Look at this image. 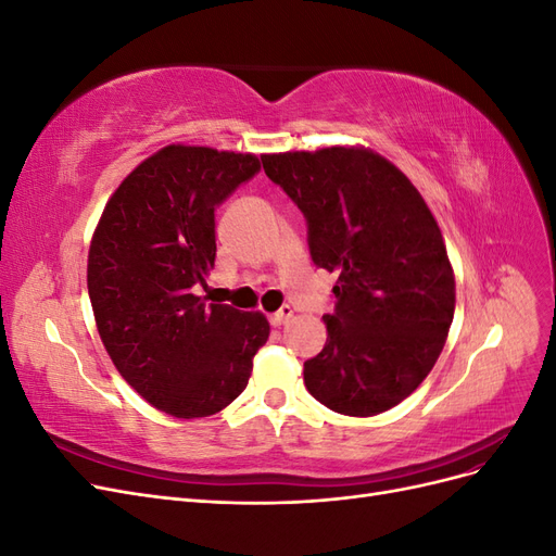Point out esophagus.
Listing matches in <instances>:
<instances>
[{
  "mask_svg": "<svg viewBox=\"0 0 556 556\" xmlns=\"http://www.w3.org/2000/svg\"><path fill=\"white\" fill-rule=\"evenodd\" d=\"M292 315H294L292 306L285 304V306H280L271 317H268V319H271V325H274V327H280V325H285V323H290Z\"/></svg>",
  "mask_w": 556,
  "mask_h": 556,
  "instance_id": "esophagus-1",
  "label": "esophagus"
}]
</instances>
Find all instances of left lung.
<instances>
[{
    "mask_svg": "<svg viewBox=\"0 0 556 556\" xmlns=\"http://www.w3.org/2000/svg\"><path fill=\"white\" fill-rule=\"evenodd\" d=\"M264 174L304 213L317 268L336 274L327 343L304 362L327 408L371 417L417 390L454 315L447 250L425 199L364 148L264 155Z\"/></svg>",
    "mask_w": 556,
    "mask_h": 556,
    "instance_id": "8db88e82",
    "label": "left lung"
}]
</instances>
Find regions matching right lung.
<instances>
[{"instance_id":"1","label":"right lung","mask_w":556,"mask_h":556,"mask_svg":"<svg viewBox=\"0 0 556 556\" xmlns=\"http://www.w3.org/2000/svg\"><path fill=\"white\" fill-rule=\"evenodd\" d=\"M260 160L169 146L115 190L90 243L88 292L121 376L180 419L220 413L248 384L268 339L262 313L194 294L215 264V208Z\"/></svg>"}]
</instances>
